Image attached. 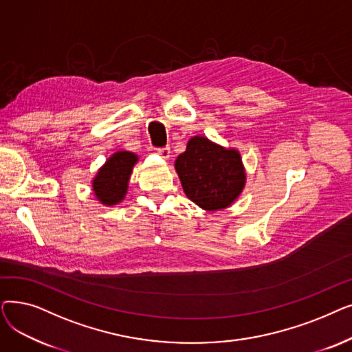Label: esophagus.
Here are the masks:
<instances>
[{"label": "esophagus", "mask_w": 352, "mask_h": 352, "mask_svg": "<svg viewBox=\"0 0 352 352\" xmlns=\"http://www.w3.org/2000/svg\"><path fill=\"white\" fill-rule=\"evenodd\" d=\"M157 153L164 158V160H168L170 158V154H171V150H170V146L166 145V146H162V148H158L157 150Z\"/></svg>", "instance_id": "obj_1"}]
</instances>
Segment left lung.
I'll use <instances>...</instances> for the list:
<instances>
[{
  "label": "left lung",
  "mask_w": 352,
  "mask_h": 352,
  "mask_svg": "<svg viewBox=\"0 0 352 352\" xmlns=\"http://www.w3.org/2000/svg\"><path fill=\"white\" fill-rule=\"evenodd\" d=\"M175 171L186 195L206 211L228 208L245 187L241 155L207 137H192L175 160Z\"/></svg>",
  "instance_id": "8db88e82"
}]
</instances>
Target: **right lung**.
<instances>
[{
	"mask_svg": "<svg viewBox=\"0 0 352 352\" xmlns=\"http://www.w3.org/2000/svg\"><path fill=\"white\" fill-rule=\"evenodd\" d=\"M138 157L129 151H117L111 155L92 179V191L104 206L121 202L128 190V181Z\"/></svg>",
	"mask_w": 352,
	"mask_h": 352,
	"instance_id": "right-lung-1",
	"label": "right lung"
}]
</instances>
